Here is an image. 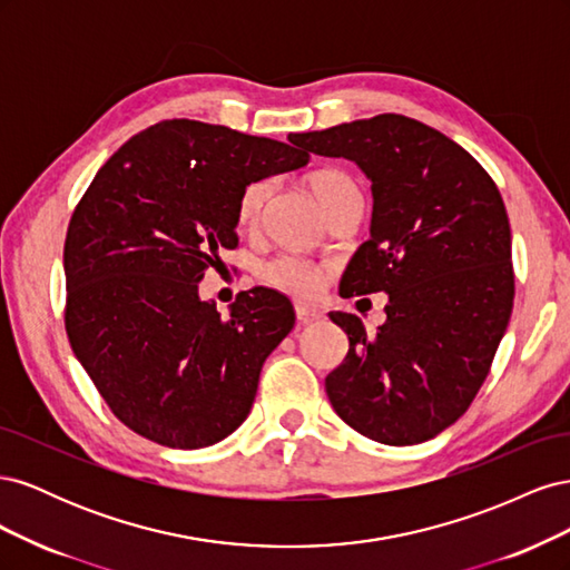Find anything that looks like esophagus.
Wrapping results in <instances>:
<instances>
[{"mask_svg":"<svg viewBox=\"0 0 570 570\" xmlns=\"http://www.w3.org/2000/svg\"><path fill=\"white\" fill-rule=\"evenodd\" d=\"M295 314H297V321L304 323V325L323 318V314L318 312V308H312V306H306V304H295Z\"/></svg>","mask_w":570,"mask_h":570,"instance_id":"1","label":"esophagus"}]
</instances>
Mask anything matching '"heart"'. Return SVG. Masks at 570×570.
Here are the masks:
<instances>
[{
	"mask_svg": "<svg viewBox=\"0 0 570 570\" xmlns=\"http://www.w3.org/2000/svg\"><path fill=\"white\" fill-rule=\"evenodd\" d=\"M308 185H312L314 195L325 206V212L342 199L352 189H358L354 180L340 168H321L316 174L308 176ZM273 195V180L258 178L243 187L237 199V223L243 228H256L258 220L264 216L266 202ZM262 281L275 289L287 292L292 297L312 299L316 297L323 287V271L308 258L299 254H278L268 258V262L258 271Z\"/></svg>",
	"mask_w": 570,
	"mask_h": 570,
	"instance_id": "1",
	"label": "heart"
}]
</instances>
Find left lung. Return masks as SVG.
I'll return each mask as SVG.
<instances>
[{
  "mask_svg": "<svg viewBox=\"0 0 570 570\" xmlns=\"http://www.w3.org/2000/svg\"><path fill=\"white\" fill-rule=\"evenodd\" d=\"M289 140L350 159L371 178V239L340 289L390 297L375 335L354 314H331L350 352L325 377L327 400L368 440L400 446L435 438L475 400L511 318L504 199L469 151L400 114Z\"/></svg>",
  "mask_w": 570,
  "mask_h": 570,
  "instance_id": "8db88e82",
  "label": "left lung"
}]
</instances>
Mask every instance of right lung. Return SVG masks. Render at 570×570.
<instances>
[{"label": "right lung", "instance_id": "obj_1", "mask_svg": "<svg viewBox=\"0 0 570 570\" xmlns=\"http://www.w3.org/2000/svg\"><path fill=\"white\" fill-rule=\"evenodd\" d=\"M306 164L295 140L174 118L130 137L85 189L63 245L66 335L132 433L199 450L247 419L295 308L254 287L220 316L197 283L237 247L243 187Z\"/></svg>", "mask_w": 570, "mask_h": 570}]
</instances>
